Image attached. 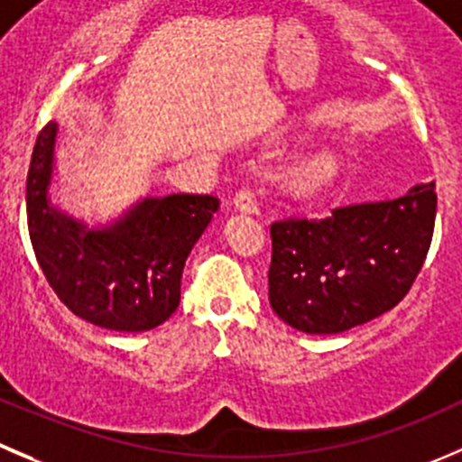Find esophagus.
<instances>
[{"mask_svg": "<svg viewBox=\"0 0 462 462\" xmlns=\"http://www.w3.org/2000/svg\"><path fill=\"white\" fill-rule=\"evenodd\" d=\"M235 208L239 212L245 214H257L259 205H257V196H254L253 189H241L235 194Z\"/></svg>", "mask_w": 462, "mask_h": 462, "instance_id": "34e87169", "label": "esophagus"}]
</instances>
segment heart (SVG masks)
Wrapping results in <instances>:
<instances>
[{"label": "heart", "mask_w": 462, "mask_h": 462, "mask_svg": "<svg viewBox=\"0 0 462 462\" xmlns=\"http://www.w3.org/2000/svg\"><path fill=\"white\" fill-rule=\"evenodd\" d=\"M336 171H338V162L334 155L320 151V153L298 160L291 167L289 182L298 194H316L336 176Z\"/></svg>", "instance_id": "b5f03b06"}]
</instances>
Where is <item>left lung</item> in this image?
<instances>
[{
    "instance_id": "1",
    "label": "left lung",
    "mask_w": 462,
    "mask_h": 462,
    "mask_svg": "<svg viewBox=\"0 0 462 462\" xmlns=\"http://www.w3.org/2000/svg\"><path fill=\"white\" fill-rule=\"evenodd\" d=\"M436 182L395 200L336 208L271 226L268 300L307 334H340L391 311L422 271L436 226Z\"/></svg>"
}]
</instances>
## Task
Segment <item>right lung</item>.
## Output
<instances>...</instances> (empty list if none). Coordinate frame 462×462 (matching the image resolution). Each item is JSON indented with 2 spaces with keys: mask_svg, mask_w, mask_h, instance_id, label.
Returning <instances> with one entry per match:
<instances>
[{
  "mask_svg": "<svg viewBox=\"0 0 462 462\" xmlns=\"http://www.w3.org/2000/svg\"><path fill=\"white\" fill-rule=\"evenodd\" d=\"M58 124L40 131L26 176V221L35 259L60 302L103 329L146 331L180 304L187 257L218 209V199H144L110 226L88 227L53 208Z\"/></svg>",
  "mask_w": 462,
  "mask_h": 462,
  "instance_id": "add662e5",
  "label": "right lung"
}]
</instances>
